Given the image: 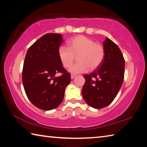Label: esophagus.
I'll return each instance as SVG.
<instances>
[{
  "label": "esophagus",
  "instance_id": "obj_1",
  "mask_svg": "<svg viewBox=\"0 0 147 147\" xmlns=\"http://www.w3.org/2000/svg\"><path fill=\"white\" fill-rule=\"evenodd\" d=\"M75 77H76V75H75V74H71V79H72V80L74 79V78H75Z\"/></svg>",
  "mask_w": 147,
  "mask_h": 147
}]
</instances>
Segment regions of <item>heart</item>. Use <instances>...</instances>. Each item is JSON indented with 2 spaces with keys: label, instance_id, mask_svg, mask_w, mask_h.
<instances>
[{
  "label": "heart",
  "instance_id": "heart-1",
  "mask_svg": "<svg viewBox=\"0 0 147 147\" xmlns=\"http://www.w3.org/2000/svg\"><path fill=\"white\" fill-rule=\"evenodd\" d=\"M67 47L60 46L58 49V56L65 67L68 68L73 64L77 57L78 62L69 69L73 74L85 73L97 68L102 63L105 55L104 47L95 43L93 39L84 36L74 37L67 42Z\"/></svg>",
  "mask_w": 147,
  "mask_h": 147
}]
</instances>
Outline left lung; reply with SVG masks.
<instances>
[{"instance_id": "obj_1", "label": "left lung", "mask_w": 147, "mask_h": 147, "mask_svg": "<svg viewBox=\"0 0 147 147\" xmlns=\"http://www.w3.org/2000/svg\"><path fill=\"white\" fill-rule=\"evenodd\" d=\"M103 45V61L91 73L84 74L86 82L82 89L84 100L95 109L105 108L112 102L124 80L125 61L120 49L109 38Z\"/></svg>"}]
</instances>
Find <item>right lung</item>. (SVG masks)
Returning <instances> with one entry per match:
<instances>
[{"instance_id": "add662e5", "label": "right lung", "mask_w": 147, "mask_h": 147, "mask_svg": "<svg viewBox=\"0 0 147 147\" xmlns=\"http://www.w3.org/2000/svg\"><path fill=\"white\" fill-rule=\"evenodd\" d=\"M63 39L59 34H47L27 51L22 80L27 97L34 105L45 111L59 106L66 87L71 82L70 73L63 67L58 49ZM59 72L62 75L56 77Z\"/></svg>"}]
</instances>
